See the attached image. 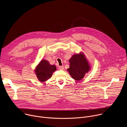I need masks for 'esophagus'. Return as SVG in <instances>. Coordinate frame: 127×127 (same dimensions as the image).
I'll use <instances>...</instances> for the list:
<instances>
[{
	"mask_svg": "<svg viewBox=\"0 0 127 127\" xmlns=\"http://www.w3.org/2000/svg\"><path fill=\"white\" fill-rule=\"evenodd\" d=\"M64 66H59V69H60V70H63L64 69Z\"/></svg>",
	"mask_w": 127,
	"mask_h": 127,
	"instance_id": "esophagus-1",
	"label": "esophagus"
}]
</instances>
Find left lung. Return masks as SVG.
Here are the masks:
<instances>
[{"label":"left lung","mask_w":127,"mask_h":127,"mask_svg":"<svg viewBox=\"0 0 127 127\" xmlns=\"http://www.w3.org/2000/svg\"><path fill=\"white\" fill-rule=\"evenodd\" d=\"M69 61L70 67L67 70L71 77L77 81L81 80L90 69L88 61L82 53L72 56Z\"/></svg>","instance_id":"obj_1"}]
</instances>
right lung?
I'll return each instance as SVG.
<instances>
[{
	"instance_id": "add662e5",
	"label": "right lung",
	"mask_w": 127,
	"mask_h": 127,
	"mask_svg": "<svg viewBox=\"0 0 127 127\" xmlns=\"http://www.w3.org/2000/svg\"><path fill=\"white\" fill-rule=\"evenodd\" d=\"M56 70L55 65H51L47 60H42L35 70L37 76L41 82L46 81L52 76V73Z\"/></svg>"
}]
</instances>
